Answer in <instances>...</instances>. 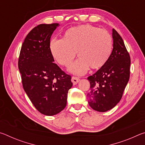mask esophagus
I'll return each mask as SVG.
<instances>
[{"mask_svg":"<svg viewBox=\"0 0 145 145\" xmlns=\"http://www.w3.org/2000/svg\"><path fill=\"white\" fill-rule=\"evenodd\" d=\"M80 78L77 77H72V82H73V85H76L77 83L79 82Z\"/></svg>","mask_w":145,"mask_h":145,"instance_id":"1","label":"esophagus"}]
</instances>
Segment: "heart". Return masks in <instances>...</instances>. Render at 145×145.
<instances>
[{
    "instance_id": "obj_1",
    "label": "heart",
    "mask_w": 145,
    "mask_h": 145,
    "mask_svg": "<svg viewBox=\"0 0 145 145\" xmlns=\"http://www.w3.org/2000/svg\"><path fill=\"white\" fill-rule=\"evenodd\" d=\"M112 38L107 31L91 25H81L68 29L63 39L54 38L49 44L51 55L64 67H68L76 56L79 57L70 67V72L82 75L89 67L92 69L102 67L112 50Z\"/></svg>"
}]
</instances>
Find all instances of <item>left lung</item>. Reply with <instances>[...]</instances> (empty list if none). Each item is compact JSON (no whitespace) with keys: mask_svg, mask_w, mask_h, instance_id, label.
<instances>
[{"mask_svg":"<svg viewBox=\"0 0 145 145\" xmlns=\"http://www.w3.org/2000/svg\"><path fill=\"white\" fill-rule=\"evenodd\" d=\"M113 49L107 63L88 77L90 89L88 104L95 111L105 112L112 109L121 100L130 77L131 57L123 40L112 29Z\"/></svg>","mask_w":145,"mask_h":145,"instance_id":"1","label":"left lung"}]
</instances>
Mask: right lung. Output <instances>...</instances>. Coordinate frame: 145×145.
<instances>
[{
  "label": "right lung",
  "instance_id": "obj_1",
  "mask_svg": "<svg viewBox=\"0 0 145 145\" xmlns=\"http://www.w3.org/2000/svg\"><path fill=\"white\" fill-rule=\"evenodd\" d=\"M59 24H40L29 32L22 45L18 69L24 89L41 114L53 116L65 109L72 86L71 76L54 63L50 38Z\"/></svg>",
  "mask_w": 145,
  "mask_h": 145
}]
</instances>
